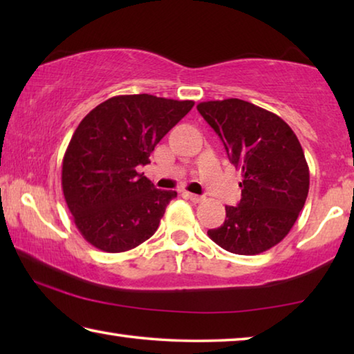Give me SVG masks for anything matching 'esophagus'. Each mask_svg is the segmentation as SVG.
Returning a JSON list of instances; mask_svg holds the SVG:
<instances>
[{
    "instance_id": "esophagus-1",
    "label": "esophagus",
    "mask_w": 354,
    "mask_h": 354,
    "mask_svg": "<svg viewBox=\"0 0 354 354\" xmlns=\"http://www.w3.org/2000/svg\"><path fill=\"white\" fill-rule=\"evenodd\" d=\"M184 196H187V198L190 201H194V203H201L203 200H205V196L196 195V194H190V192H184Z\"/></svg>"
}]
</instances>
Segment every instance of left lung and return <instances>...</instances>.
Segmentation results:
<instances>
[{
	"label": "left lung",
	"mask_w": 354,
	"mask_h": 354,
	"mask_svg": "<svg viewBox=\"0 0 354 354\" xmlns=\"http://www.w3.org/2000/svg\"><path fill=\"white\" fill-rule=\"evenodd\" d=\"M242 170V198L226 206L223 225L207 236L230 253L253 256L289 234L308 198L309 167L283 118L239 98L196 106Z\"/></svg>",
	"instance_id": "1"
}]
</instances>
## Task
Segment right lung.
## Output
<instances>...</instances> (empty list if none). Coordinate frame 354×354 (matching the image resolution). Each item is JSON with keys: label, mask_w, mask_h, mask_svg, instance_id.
I'll return each instance as SVG.
<instances>
[{"label": "right lung", "mask_w": 354, "mask_h": 354, "mask_svg": "<svg viewBox=\"0 0 354 354\" xmlns=\"http://www.w3.org/2000/svg\"><path fill=\"white\" fill-rule=\"evenodd\" d=\"M194 101L120 95L82 118L62 160V190L82 237L106 253L151 237L175 190L156 189L140 165Z\"/></svg>", "instance_id": "add662e5"}]
</instances>
